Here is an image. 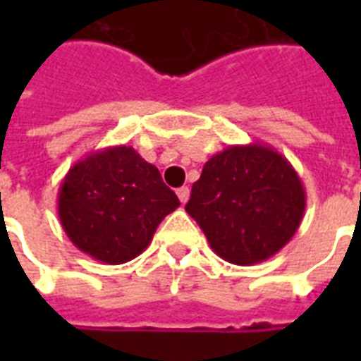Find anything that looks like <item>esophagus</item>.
I'll use <instances>...</instances> for the list:
<instances>
[{
  "instance_id": "esophagus-1",
  "label": "esophagus",
  "mask_w": 361,
  "mask_h": 361,
  "mask_svg": "<svg viewBox=\"0 0 361 361\" xmlns=\"http://www.w3.org/2000/svg\"><path fill=\"white\" fill-rule=\"evenodd\" d=\"M176 192H178V198H180V202L185 204L187 200H189V192H191V191H189V187L183 185V187H180V189H178Z\"/></svg>"
}]
</instances>
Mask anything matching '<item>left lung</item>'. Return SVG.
<instances>
[{
    "label": "left lung",
    "instance_id": "1",
    "mask_svg": "<svg viewBox=\"0 0 361 361\" xmlns=\"http://www.w3.org/2000/svg\"><path fill=\"white\" fill-rule=\"evenodd\" d=\"M185 212L226 262H264L296 234L305 189L286 157L266 144L228 146L204 164Z\"/></svg>",
    "mask_w": 361,
    "mask_h": 361
}]
</instances>
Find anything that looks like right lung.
Segmentation results:
<instances>
[{
	"label": "right lung",
	"instance_id": "add662e5",
	"mask_svg": "<svg viewBox=\"0 0 361 361\" xmlns=\"http://www.w3.org/2000/svg\"><path fill=\"white\" fill-rule=\"evenodd\" d=\"M178 206L157 166L130 146L87 153L71 166L58 192L65 234L82 252L104 264L138 257Z\"/></svg>",
	"mask_w": 361,
	"mask_h": 361
}]
</instances>
